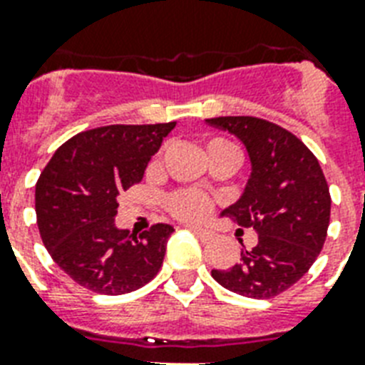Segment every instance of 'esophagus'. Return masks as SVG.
<instances>
[{
  "label": "esophagus",
  "mask_w": 365,
  "mask_h": 365,
  "mask_svg": "<svg viewBox=\"0 0 365 365\" xmlns=\"http://www.w3.org/2000/svg\"><path fill=\"white\" fill-rule=\"evenodd\" d=\"M189 231H193L197 237H199L200 240H210L212 239V233L208 231V229L205 227H197V225H189Z\"/></svg>",
  "instance_id": "1"
}]
</instances>
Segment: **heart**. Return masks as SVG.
Here are the masks:
<instances>
[{"mask_svg": "<svg viewBox=\"0 0 365 365\" xmlns=\"http://www.w3.org/2000/svg\"><path fill=\"white\" fill-rule=\"evenodd\" d=\"M206 149H208V155H212L214 151H220V149L237 151L233 143L227 142V140H222V138L210 140ZM210 197L202 193V191H195V189H180V191H174V193L166 197V208H168L172 216H176L178 220H187V222L205 217L208 210H210Z\"/></svg>", "mask_w": 365, "mask_h": 365, "instance_id": "1", "label": "heart"}]
</instances>
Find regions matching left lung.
Masks as SVG:
<instances>
[{
    "label": "left lung",
    "mask_w": 365,
    "mask_h": 365,
    "mask_svg": "<svg viewBox=\"0 0 365 365\" xmlns=\"http://www.w3.org/2000/svg\"><path fill=\"white\" fill-rule=\"evenodd\" d=\"M206 123L239 138L252 174L242 197L222 212L254 227L257 244L240 248L229 269H214L223 288L252 299H271L294 286L322 252L331 197L312 151L292 132L257 117H214Z\"/></svg>",
    "instance_id": "8db88e82"
}]
</instances>
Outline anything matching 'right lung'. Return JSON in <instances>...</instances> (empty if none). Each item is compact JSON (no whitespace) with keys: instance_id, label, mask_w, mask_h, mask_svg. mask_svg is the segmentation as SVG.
Segmentation results:
<instances>
[{"instance_id":"obj_1","label":"right lung","mask_w":365,"mask_h":365,"mask_svg":"<svg viewBox=\"0 0 365 365\" xmlns=\"http://www.w3.org/2000/svg\"><path fill=\"white\" fill-rule=\"evenodd\" d=\"M174 126L110 125L79 132L43 168L36 183L39 235L54 263L83 288L128 294L159 272L174 227L157 223L140 237L117 229V199L142 182Z\"/></svg>"}]
</instances>
